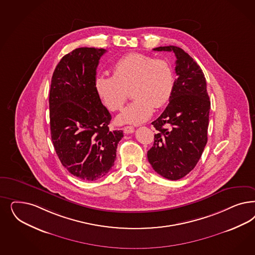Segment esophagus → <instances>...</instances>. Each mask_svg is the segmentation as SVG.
Returning a JSON list of instances; mask_svg holds the SVG:
<instances>
[{
	"mask_svg": "<svg viewBox=\"0 0 255 255\" xmlns=\"http://www.w3.org/2000/svg\"><path fill=\"white\" fill-rule=\"evenodd\" d=\"M123 130L126 134H130V133L134 132V128L131 126H127V127H124Z\"/></svg>",
	"mask_w": 255,
	"mask_h": 255,
	"instance_id": "1",
	"label": "esophagus"
}]
</instances>
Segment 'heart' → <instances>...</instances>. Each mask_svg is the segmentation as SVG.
<instances>
[{"label": "heart", "instance_id": "b5f03b06", "mask_svg": "<svg viewBox=\"0 0 255 255\" xmlns=\"http://www.w3.org/2000/svg\"><path fill=\"white\" fill-rule=\"evenodd\" d=\"M173 71L169 62L147 54L132 52L114 66V76L100 75L96 88L100 99L112 112L123 108L132 88L131 103L118 116L123 124H140L148 120L154 107L165 105L173 89Z\"/></svg>", "mask_w": 255, "mask_h": 255}]
</instances>
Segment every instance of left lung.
<instances>
[{
    "label": "left lung",
    "mask_w": 255,
    "mask_h": 255,
    "mask_svg": "<svg viewBox=\"0 0 255 255\" xmlns=\"http://www.w3.org/2000/svg\"><path fill=\"white\" fill-rule=\"evenodd\" d=\"M154 50L173 51L177 79L168 106L152 122L157 133L148 161L161 176L178 180L194 169L206 146L210 100L203 70L187 52L175 46Z\"/></svg>",
    "instance_id": "8db88e82"
}]
</instances>
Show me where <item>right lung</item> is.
Returning a JSON list of instances; mask_svg holds the SVG:
<instances>
[{
    "mask_svg": "<svg viewBox=\"0 0 255 255\" xmlns=\"http://www.w3.org/2000/svg\"><path fill=\"white\" fill-rule=\"evenodd\" d=\"M105 52L74 49L61 59L51 78V140L61 163L82 180H98L110 172L124 136L122 130L109 129L112 115L96 88L97 67Z\"/></svg>",
    "mask_w": 255,
    "mask_h": 255,
    "instance_id": "obj_1",
    "label": "right lung"
}]
</instances>
